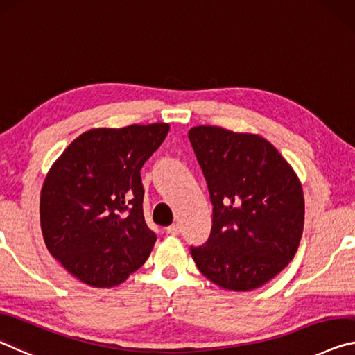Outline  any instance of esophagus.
<instances>
[{"mask_svg": "<svg viewBox=\"0 0 355 355\" xmlns=\"http://www.w3.org/2000/svg\"><path fill=\"white\" fill-rule=\"evenodd\" d=\"M166 232H168V234H171V236H178L179 232H181V226H179L178 223H174L171 226H168Z\"/></svg>", "mask_w": 355, "mask_h": 355, "instance_id": "esophagus-1", "label": "esophagus"}]
</instances>
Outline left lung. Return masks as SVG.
I'll list each match as a JSON object with an SVG mask.
<instances>
[{"label":"left lung","mask_w":355,"mask_h":355,"mask_svg":"<svg viewBox=\"0 0 355 355\" xmlns=\"http://www.w3.org/2000/svg\"><path fill=\"white\" fill-rule=\"evenodd\" d=\"M189 139L214 206L211 236L191 258L223 289L263 286L297 253L305 218L297 173L258 133L196 125Z\"/></svg>","instance_id":"8db88e82"}]
</instances>
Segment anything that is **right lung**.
<instances>
[{"label":"right lung","instance_id":"add662e5","mask_svg":"<svg viewBox=\"0 0 355 355\" xmlns=\"http://www.w3.org/2000/svg\"><path fill=\"white\" fill-rule=\"evenodd\" d=\"M170 124L98 127L81 133L46 173L40 228L51 257L92 288H113L138 270L157 236L143 214L139 170Z\"/></svg>","mask_w":355,"mask_h":355}]
</instances>
